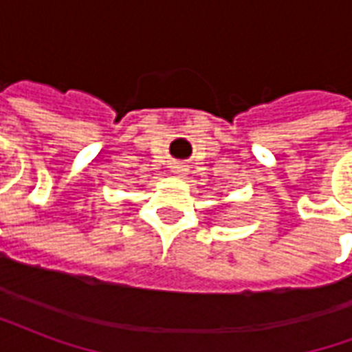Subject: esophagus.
<instances>
[{
  "label": "esophagus",
  "mask_w": 352,
  "mask_h": 352,
  "mask_svg": "<svg viewBox=\"0 0 352 352\" xmlns=\"http://www.w3.org/2000/svg\"><path fill=\"white\" fill-rule=\"evenodd\" d=\"M171 169H173V173H175V175H186V171H188V168H186V166H184L183 162H175V164H173V166H171Z\"/></svg>",
  "instance_id": "34e87169"
}]
</instances>
